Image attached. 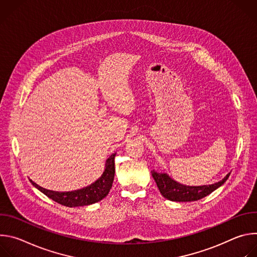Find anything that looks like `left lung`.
<instances>
[{
  "label": "left lung",
  "instance_id": "8db88e82",
  "mask_svg": "<svg viewBox=\"0 0 257 257\" xmlns=\"http://www.w3.org/2000/svg\"><path fill=\"white\" fill-rule=\"evenodd\" d=\"M152 174L162 195L171 201H179V202L195 201L205 197L206 195L214 191L216 188L223 185L230 176V173H229L223 180L216 182L211 185L186 186L174 181L167 174L157 173L155 171H153Z\"/></svg>",
  "mask_w": 257,
  "mask_h": 257
}]
</instances>
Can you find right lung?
Instances as JSON below:
<instances>
[{"label": "right lung", "mask_w": 257, "mask_h": 257, "mask_svg": "<svg viewBox=\"0 0 257 257\" xmlns=\"http://www.w3.org/2000/svg\"><path fill=\"white\" fill-rule=\"evenodd\" d=\"M115 157L116 154H113L106 160L105 170L99 179L92 183L91 185L79 190L69 192L52 191L39 186L36 183L32 182L31 180L30 182L32 183V185L34 187L42 191L45 195H47L48 197L62 205L68 207L89 205L104 198L107 195L109 189L112 188L115 176Z\"/></svg>", "instance_id": "1"}]
</instances>
